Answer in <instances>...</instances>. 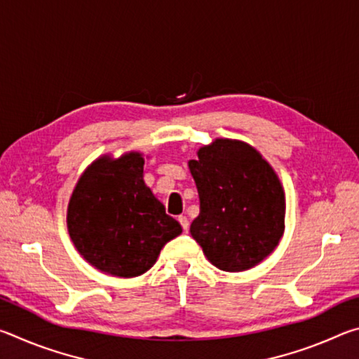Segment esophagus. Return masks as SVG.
<instances>
[{
	"instance_id": "obj_1",
	"label": "esophagus",
	"mask_w": 359,
	"mask_h": 359,
	"mask_svg": "<svg viewBox=\"0 0 359 359\" xmlns=\"http://www.w3.org/2000/svg\"><path fill=\"white\" fill-rule=\"evenodd\" d=\"M177 220H179V223H180V226L184 228V231H187V229H188V224H190V223H188V218H187L185 215H179Z\"/></svg>"
}]
</instances>
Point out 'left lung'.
Listing matches in <instances>:
<instances>
[{
	"label": "left lung",
	"mask_w": 359,
	"mask_h": 359,
	"mask_svg": "<svg viewBox=\"0 0 359 359\" xmlns=\"http://www.w3.org/2000/svg\"><path fill=\"white\" fill-rule=\"evenodd\" d=\"M199 194L190 233L212 264L250 269L274 252L285 229V194L274 169L245 142L217 139L188 161Z\"/></svg>",
	"instance_id": "8db88e82"
}]
</instances>
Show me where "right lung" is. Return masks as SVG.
Here are the masks:
<instances>
[{"mask_svg":"<svg viewBox=\"0 0 359 359\" xmlns=\"http://www.w3.org/2000/svg\"><path fill=\"white\" fill-rule=\"evenodd\" d=\"M144 158L102 156L87 168L68 205V231L96 269L118 277L147 272L160 250L182 233L177 220L144 184Z\"/></svg>","mask_w":359,"mask_h":359,"instance_id":"add662e5","label":"right lung"}]
</instances>
